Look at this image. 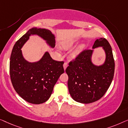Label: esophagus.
<instances>
[{"label": "esophagus", "instance_id": "obj_1", "mask_svg": "<svg viewBox=\"0 0 128 128\" xmlns=\"http://www.w3.org/2000/svg\"><path fill=\"white\" fill-rule=\"evenodd\" d=\"M68 66V64L66 63V62H64V64H63V68H64V70H66V67Z\"/></svg>", "mask_w": 128, "mask_h": 128}]
</instances>
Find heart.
Returning <instances> with one entry per match:
<instances>
[{
  "instance_id": "heart-1",
  "label": "heart",
  "mask_w": 128,
  "mask_h": 128,
  "mask_svg": "<svg viewBox=\"0 0 128 128\" xmlns=\"http://www.w3.org/2000/svg\"><path fill=\"white\" fill-rule=\"evenodd\" d=\"M76 44V40L75 39H69V40H66L62 41L61 42L60 46L64 50H68L69 48H71ZM86 45L84 44H82L79 46L76 49L73 50L72 52L70 53V57L71 59H74L78 56V55L80 54V52L83 51L85 48Z\"/></svg>"
}]
</instances>
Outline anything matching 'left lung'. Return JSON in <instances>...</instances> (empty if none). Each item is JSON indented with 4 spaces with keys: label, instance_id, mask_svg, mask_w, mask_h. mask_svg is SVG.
Instances as JSON below:
<instances>
[{
    "label": "left lung",
    "instance_id": "left-lung-1",
    "mask_svg": "<svg viewBox=\"0 0 128 128\" xmlns=\"http://www.w3.org/2000/svg\"><path fill=\"white\" fill-rule=\"evenodd\" d=\"M102 46L106 54L103 64L92 63L93 50ZM93 50H85L69 63L66 72L68 76V87L72 98L76 102L89 104L99 100L105 94L112 82L115 62L112 48L107 39H97Z\"/></svg>",
    "mask_w": 128,
    "mask_h": 128
}]
</instances>
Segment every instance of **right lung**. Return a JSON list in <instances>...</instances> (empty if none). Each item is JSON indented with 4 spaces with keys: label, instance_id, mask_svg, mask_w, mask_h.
Returning <instances> with one entry per match:
<instances>
[{
    "label": "right lung",
    "instance_id": "add662e5",
    "mask_svg": "<svg viewBox=\"0 0 128 128\" xmlns=\"http://www.w3.org/2000/svg\"><path fill=\"white\" fill-rule=\"evenodd\" d=\"M38 35L50 48L55 46V36L50 30L32 28L28 30L12 48L10 61V74L16 92L30 103L46 102L51 96L54 86L64 72L63 62L52 59L46 52L38 62H29L24 58L21 48L31 35Z\"/></svg>",
    "mask_w": 128,
    "mask_h": 128
}]
</instances>
